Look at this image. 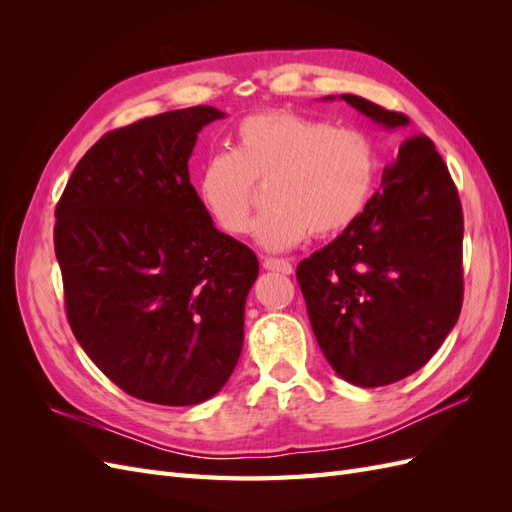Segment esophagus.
I'll list each match as a JSON object with an SVG mask.
<instances>
[{
  "instance_id": "obj_1",
  "label": "esophagus",
  "mask_w": 512,
  "mask_h": 512,
  "mask_svg": "<svg viewBox=\"0 0 512 512\" xmlns=\"http://www.w3.org/2000/svg\"><path fill=\"white\" fill-rule=\"evenodd\" d=\"M262 267H265L267 271H277V273H284V275L292 273V265L284 258H265V260H262Z\"/></svg>"
}]
</instances>
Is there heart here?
Wrapping results in <instances>:
<instances>
[{"instance_id":"obj_1","label":"heart","mask_w":512,"mask_h":512,"mask_svg":"<svg viewBox=\"0 0 512 512\" xmlns=\"http://www.w3.org/2000/svg\"><path fill=\"white\" fill-rule=\"evenodd\" d=\"M376 181V149L354 128L286 108L247 115L235 149L211 151L196 175L209 220L226 235L250 230L256 183H269L271 209L254 226L269 252H284L309 232L333 237L361 218Z\"/></svg>"}]
</instances>
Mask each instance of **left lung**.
I'll use <instances>...</instances> for the list:
<instances>
[{"label":"left lung","instance_id":"1","mask_svg":"<svg viewBox=\"0 0 512 512\" xmlns=\"http://www.w3.org/2000/svg\"><path fill=\"white\" fill-rule=\"evenodd\" d=\"M339 98L384 130L410 123L365 98ZM461 243L459 194L436 145L404 138L361 218L297 267L316 342L337 376L374 389L436 354L461 312Z\"/></svg>","mask_w":512,"mask_h":512}]
</instances>
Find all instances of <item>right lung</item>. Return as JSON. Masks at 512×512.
Wrapping results in <instances>:
<instances>
[{"label":"right lung","instance_id":"1","mask_svg":"<svg viewBox=\"0 0 512 512\" xmlns=\"http://www.w3.org/2000/svg\"><path fill=\"white\" fill-rule=\"evenodd\" d=\"M226 113L192 106L104 134L55 209V256L76 342L128 395L196 406L243 348L258 258L213 226L190 183L198 132Z\"/></svg>","mask_w":512,"mask_h":512}]
</instances>
